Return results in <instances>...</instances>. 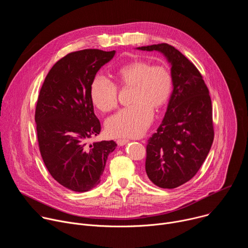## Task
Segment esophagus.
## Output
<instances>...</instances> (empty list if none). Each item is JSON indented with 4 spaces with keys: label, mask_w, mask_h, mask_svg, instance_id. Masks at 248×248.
Returning a JSON list of instances; mask_svg holds the SVG:
<instances>
[{
    "label": "esophagus",
    "mask_w": 248,
    "mask_h": 248,
    "mask_svg": "<svg viewBox=\"0 0 248 248\" xmlns=\"http://www.w3.org/2000/svg\"><path fill=\"white\" fill-rule=\"evenodd\" d=\"M127 142H128V139H125V138H121V139L117 140V143H118L119 146H123Z\"/></svg>",
    "instance_id": "34e87169"
}]
</instances>
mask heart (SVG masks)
Returning <instances> with one entry per match:
<instances>
[{"label":"heart","mask_w":248,"mask_h":248,"mask_svg":"<svg viewBox=\"0 0 248 248\" xmlns=\"http://www.w3.org/2000/svg\"><path fill=\"white\" fill-rule=\"evenodd\" d=\"M118 85L131 87L132 105L120 110L106 122V130L114 137L142 135L153 119V110L159 111L169 101L172 77L168 67L135 60L121 66L116 74ZM90 98L95 107L107 113L118 105L117 85L102 76L93 78Z\"/></svg>","instance_id":"heart-1"}]
</instances>
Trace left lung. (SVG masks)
<instances>
[{
    "label": "left lung",
    "instance_id": "8db88e82",
    "mask_svg": "<svg viewBox=\"0 0 248 248\" xmlns=\"http://www.w3.org/2000/svg\"><path fill=\"white\" fill-rule=\"evenodd\" d=\"M159 51L170 62L172 93L165 118L147 140L145 170L161 188H175L191 180L205 161L214 140L212 102L197 67L167 44L138 47Z\"/></svg>",
    "mask_w": 248,
    "mask_h": 248
}]
</instances>
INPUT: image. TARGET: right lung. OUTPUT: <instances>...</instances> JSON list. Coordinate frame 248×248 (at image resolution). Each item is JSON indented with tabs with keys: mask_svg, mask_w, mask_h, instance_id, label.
<instances>
[{
	"mask_svg": "<svg viewBox=\"0 0 248 248\" xmlns=\"http://www.w3.org/2000/svg\"><path fill=\"white\" fill-rule=\"evenodd\" d=\"M116 51L85 49L59 60L48 73L35 110L41 157L53 179L67 189L88 191L100 183L116 142L86 140L101 131L94 114L90 85Z\"/></svg>",
	"mask_w": 248,
	"mask_h": 248,
	"instance_id": "1",
	"label": "right lung"
}]
</instances>
